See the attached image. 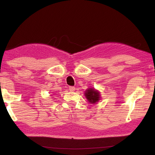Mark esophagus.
I'll list each match as a JSON object with an SVG mask.
<instances>
[{
    "label": "esophagus",
    "mask_w": 155,
    "mask_h": 155,
    "mask_svg": "<svg viewBox=\"0 0 155 155\" xmlns=\"http://www.w3.org/2000/svg\"><path fill=\"white\" fill-rule=\"evenodd\" d=\"M69 90L70 91H73L75 90V87H73V86H70V87H69Z\"/></svg>",
    "instance_id": "esophagus-1"
}]
</instances>
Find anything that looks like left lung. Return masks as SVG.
<instances>
[{
	"mask_svg": "<svg viewBox=\"0 0 155 155\" xmlns=\"http://www.w3.org/2000/svg\"><path fill=\"white\" fill-rule=\"evenodd\" d=\"M85 96L87 101L91 104L96 103L100 100V92L94 88H89L85 91Z\"/></svg>",
	"mask_w": 155,
	"mask_h": 155,
	"instance_id": "obj_1",
	"label": "left lung"
}]
</instances>
